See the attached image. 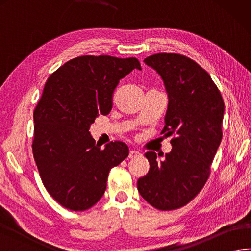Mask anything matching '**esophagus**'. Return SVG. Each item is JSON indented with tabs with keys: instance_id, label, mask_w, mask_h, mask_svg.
I'll return each mask as SVG.
<instances>
[{
	"instance_id": "esophagus-1",
	"label": "esophagus",
	"mask_w": 251,
	"mask_h": 251,
	"mask_svg": "<svg viewBox=\"0 0 251 251\" xmlns=\"http://www.w3.org/2000/svg\"><path fill=\"white\" fill-rule=\"evenodd\" d=\"M141 155V153L140 152H138V151H130V153H129V158H135V157H138V156H140Z\"/></svg>"
}]
</instances>
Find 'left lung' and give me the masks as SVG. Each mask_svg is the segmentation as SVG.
<instances>
[{"label": "left lung", "mask_w": 251, "mask_h": 251, "mask_svg": "<svg viewBox=\"0 0 251 251\" xmlns=\"http://www.w3.org/2000/svg\"><path fill=\"white\" fill-rule=\"evenodd\" d=\"M144 62L160 75L168 94L162 134L173 136V149L164 160L145 153L150 170L138 190L155 209L172 211L195 199L209 179L223 136L224 101L209 73L186 55L156 53Z\"/></svg>", "instance_id": "obj_1"}]
</instances>
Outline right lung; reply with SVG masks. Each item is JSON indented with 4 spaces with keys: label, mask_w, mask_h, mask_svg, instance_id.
Returning <instances> with one entry per match:
<instances>
[{
    "label": "right lung",
    "mask_w": 251,
    "mask_h": 251,
    "mask_svg": "<svg viewBox=\"0 0 251 251\" xmlns=\"http://www.w3.org/2000/svg\"><path fill=\"white\" fill-rule=\"evenodd\" d=\"M141 70L136 58L82 55L50 75L34 110L32 154L47 191L71 211H85L101 199L110 169L129 155L124 142L105 149L89 126L112 108L120 79Z\"/></svg>",
    "instance_id": "obj_1"
}]
</instances>
